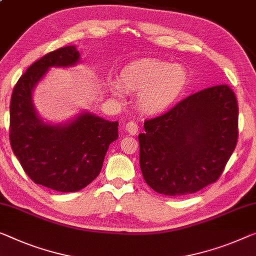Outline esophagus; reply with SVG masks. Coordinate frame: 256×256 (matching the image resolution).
I'll return each mask as SVG.
<instances>
[{"mask_svg": "<svg viewBox=\"0 0 256 256\" xmlns=\"http://www.w3.org/2000/svg\"><path fill=\"white\" fill-rule=\"evenodd\" d=\"M138 130H139V125L136 122H128V123L125 124V131L128 132L130 134H136L138 133Z\"/></svg>", "mask_w": 256, "mask_h": 256, "instance_id": "obj_1", "label": "esophagus"}]
</instances>
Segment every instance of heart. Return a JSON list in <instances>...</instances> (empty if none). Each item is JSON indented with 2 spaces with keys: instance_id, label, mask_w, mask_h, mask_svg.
I'll return each instance as SVG.
<instances>
[{
  "instance_id": "1",
  "label": "heart",
  "mask_w": 256,
  "mask_h": 256,
  "mask_svg": "<svg viewBox=\"0 0 256 256\" xmlns=\"http://www.w3.org/2000/svg\"><path fill=\"white\" fill-rule=\"evenodd\" d=\"M188 84V71L179 64L160 60H141L128 64L120 74V85L140 94L139 106L144 112L155 115L170 108L184 93ZM122 87L110 84L112 93L122 95Z\"/></svg>"
}]
</instances>
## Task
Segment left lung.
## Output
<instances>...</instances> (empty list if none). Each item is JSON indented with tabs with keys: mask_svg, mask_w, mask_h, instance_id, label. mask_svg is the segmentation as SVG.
<instances>
[{
	"mask_svg": "<svg viewBox=\"0 0 256 256\" xmlns=\"http://www.w3.org/2000/svg\"><path fill=\"white\" fill-rule=\"evenodd\" d=\"M139 162L144 182L170 196L215 182L238 141V104L228 85L190 94L144 124Z\"/></svg>",
	"mask_w": 256,
	"mask_h": 256,
	"instance_id": "1",
	"label": "left lung"
}]
</instances>
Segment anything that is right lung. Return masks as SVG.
<instances>
[{"label": "right lung", "mask_w": 256, "mask_h": 256, "mask_svg": "<svg viewBox=\"0 0 256 256\" xmlns=\"http://www.w3.org/2000/svg\"><path fill=\"white\" fill-rule=\"evenodd\" d=\"M74 46L48 52L30 66L14 87L10 144L26 174L44 188L77 192L98 176L109 144L118 138V122L82 112L66 124H47L38 116L32 92L52 66L79 62Z\"/></svg>", "instance_id": "right-lung-1"}]
</instances>
